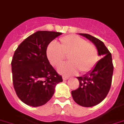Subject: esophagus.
Here are the masks:
<instances>
[{
    "instance_id": "34e87169",
    "label": "esophagus",
    "mask_w": 124,
    "mask_h": 124,
    "mask_svg": "<svg viewBox=\"0 0 124 124\" xmlns=\"http://www.w3.org/2000/svg\"><path fill=\"white\" fill-rule=\"evenodd\" d=\"M68 77H64V76H63V80H66L68 79Z\"/></svg>"
}]
</instances>
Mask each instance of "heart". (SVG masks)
Returning a JSON list of instances; mask_svg holds the SVG:
<instances>
[{"instance_id":"heart-1","label":"heart","mask_w":124,"mask_h":124,"mask_svg":"<svg viewBox=\"0 0 124 124\" xmlns=\"http://www.w3.org/2000/svg\"><path fill=\"white\" fill-rule=\"evenodd\" d=\"M47 56L50 63L58 68L68 56L69 63L59 69L60 73L70 75L77 73H87L96 64L98 52L94 44L77 35H70L61 37L60 45L50 43L47 48Z\"/></svg>"}]
</instances>
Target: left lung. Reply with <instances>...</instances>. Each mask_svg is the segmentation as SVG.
Returning <instances> with one entry per match:
<instances>
[{"instance_id":"left-lung-1","label":"left lung","mask_w":124,"mask_h":124,"mask_svg":"<svg viewBox=\"0 0 124 124\" xmlns=\"http://www.w3.org/2000/svg\"><path fill=\"white\" fill-rule=\"evenodd\" d=\"M91 40L97 47L101 58L94 69L83 77H77L78 89L71 91L73 99L78 105L91 107L100 103L106 97L111 87L113 64L110 52L104 43L87 33H80Z\"/></svg>"}]
</instances>
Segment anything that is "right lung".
Returning a JSON list of instances; mask_svg holds the SVG:
<instances>
[{
  "label": "right lung",
  "instance_id": "obj_1",
  "mask_svg": "<svg viewBox=\"0 0 124 124\" xmlns=\"http://www.w3.org/2000/svg\"><path fill=\"white\" fill-rule=\"evenodd\" d=\"M62 33L38 31L19 45L11 61L13 83L19 100L29 106H40L49 101L55 87L63 82L50 64L47 47Z\"/></svg>",
  "mask_w": 124,
  "mask_h": 124
}]
</instances>
